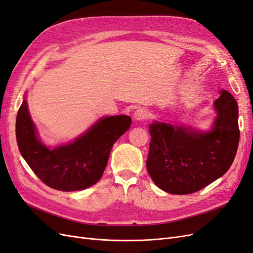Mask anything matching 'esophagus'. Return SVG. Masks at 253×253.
Returning a JSON list of instances; mask_svg holds the SVG:
<instances>
[{
  "label": "esophagus",
  "mask_w": 253,
  "mask_h": 253,
  "mask_svg": "<svg viewBox=\"0 0 253 253\" xmlns=\"http://www.w3.org/2000/svg\"><path fill=\"white\" fill-rule=\"evenodd\" d=\"M149 116H150V114H149L148 110H145V109H138L134 113L135 120H145L149 118Z\"/></svg>",
  "instance_id": "obj_1"
}]
</instances>
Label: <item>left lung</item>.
Segmentation results:
<instances>
[{
	"label": "left lung",
	"mask_w": 253,
	"mask_h": 253,
	"mask_svg": "<svg viewBox=\"0 0 253 253\" xmlns=\"http://www.w3.org/2000/svg\"><path fill=\"white\" fill-rule=\"evenodd\" d=\"M214 106L217 117L208 133L164 122L150 126L147 169L155 185L166 192H197L231 167L240 141L239 106L226 89Z\"/></svg>",
	"instance_id": "1"
}]
</instances>
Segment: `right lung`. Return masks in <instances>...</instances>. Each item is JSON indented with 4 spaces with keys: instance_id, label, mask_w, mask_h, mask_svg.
Wrapping results in <instances>:
<instances>
[{
    "instance_id": "1",
    "label": "right lung",
    "mask_w": 253,
    "mask_h": 253,
    "mask_svg": "<svg viewBox=\"0 0 253 253\" xmlns=\"http://www.w3.org/2000/svg\"><path fill=\"white\" fill-rule=\"evenodd\" d=\"M131 122L126 115L102 118L75 141L50 150L38 139L24 100L17 115V142L30 169L45 185L71 192L86 189L101 178L114 143Z\"/></svg>"
}]
</instances>
